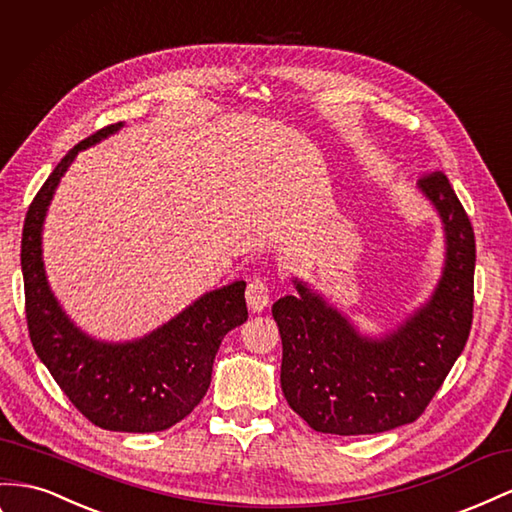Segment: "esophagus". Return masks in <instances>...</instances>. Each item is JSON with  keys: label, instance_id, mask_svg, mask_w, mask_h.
<instances>
[{"label": "esophagus", "instance_id": "obj_1", "mask_svg": "<svg viewBox=\"0 0 512 512\" xmlns=\"http://www.w3.org/2000/svg\"><path fill=\"white\" fill-rule=\"evenodd\" d=\"M245 299H247V308H250L252 312H262L267 306H269V286L265 280H252L250 284H247V293H245Z\"/></svg>", "mask_w": 512, "mask_h": 512}]
</instances>
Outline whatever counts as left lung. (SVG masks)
Instances as JSON below:
<instances>
[{
  "label": "left lung",
  "mask_w": 512,
  "mask_h": 512,
  "mask_svg": "<svg viewBox=\"0 0 512 512\" xmlns=\"http://www.w3.org/2000/svg\"><path fill=\"white\" fill-rule=\"evenodd\" d=\"M418 191L439 215L444 267L431 297L396 327L362 334L299 278L297 295L273 303L282 392L314 431L372 435L418 420L465 347L474 310V230L446 174L420 178Z\"/></svg>",
  "instance_id": "1"
}]
</instances>
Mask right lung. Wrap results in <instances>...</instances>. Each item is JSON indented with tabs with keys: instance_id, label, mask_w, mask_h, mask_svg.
I'll use <instances>...</instances> for the list:
<instances>
[{
	"instance_id": "1",
	"label": "right lung",
	"mask_w": 512,
	"mask_h": 512,
	"mask_svg": "<svg viewBox=\"0 0 512 512\" xmlns=\"http://www.w3.org/2000/svg\"><path fill=\"white\" fill-rule=\"evenodd\" d=\"M122 127L109 124L68 150L30 204L21 241L25 314L40 362L92 424L107 431L157 433L187 418L209 390L219 344L247 321L245 282L209 290L168 323L124 342L94 338L64 312L43 260L49 204L81 150Z\"/></svg>"
}]
</instances>
